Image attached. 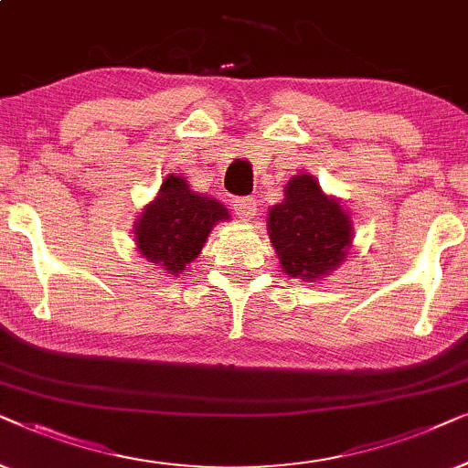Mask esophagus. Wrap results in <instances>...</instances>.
<instances>
[{"instance_id": "obj_1", "label": "esophagus", "mask_w": 468, "mask_h": 468, "mask_svg": "<svg viewBox=\"0 0 468 468\" xmlns=\"http://www.w3.org/2000/svg\"><path fill=\"white\" fill-rule=\"evenodd\" d=\"M233 209L239 218H244V220H250V218L257 214V201H254V198H250V197L235 198Z\"/></svg>"}]
</instances>
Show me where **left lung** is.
Instances as JSON below:
<instances>
[{
  "mask_svg": "<svg viewBox=\"0 0 468 468\" xmlns=\"http://www.w3.org/2000/svg\"><path fill=\"white\" fill-rule=\"evenodd\" d=\"M267 233L282 271L303 282L319 280L346 259L353 222L338 198L327 197L308 173L284 186V201L267 214Z\"/></svg>",
  "mask_w": 468,
  "mask_h": 468,
  "instance_id": "8db88e82",
  "label": "left lung"
}]
</instances>
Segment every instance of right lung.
<instances>
[{
    "label": "right lung",
    "mask_w": 468,
    "mask_h": 468,
    "mask_svg": "<svg viewBox=\"0 0 468 468\" xmlns=\"http://www.w3.org/2000/svg\"><path fill=\"white\" fill-rule=\"evenodd\" d=\"M229 218L220 201L197 195L186 177L171 173L134 224L136 248L149 263L179 276L201 254L214 224Z\"/></svg>",
    "instance_id": "right-lung-1"
}]
</instances>
